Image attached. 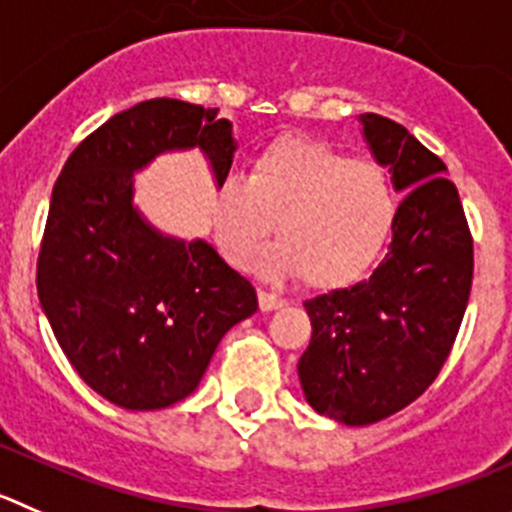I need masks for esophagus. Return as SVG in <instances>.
Masks as SVG:
<instances>
[{
  "mask_svg": "<svg viewBox=\"0 0 512 512\" xmlns=\"http://www.w3.org/2000/svg\"><path fill=\"white\" fill-rule=\"evenodd\" d=\"M257 300H260V310H265V313L285 308V305H288V300L280 298V295H275V293H267V290H260V293H257Z\"/></svg>",
  "mask_w": 512,
  "mask_h": 512,
  "instance_id": "34e87169",
  "label": "esophagus"
}]
</instances>
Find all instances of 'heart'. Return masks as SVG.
<instances>
[{
	"label": "heart",
	"mask_w": 512,
	"mask_h": 512,
	"mask_svg": "<svg viewBox=\"0 0 512 512\" xmlns=\"http://www.w3.org/2000/svg\"><path fill=\"white\" fill-rule=\"evenodd\" d=\"M396 197L374 161L305 136H280L260 148L245 179H224L209 222L219 255L245 267L275 232L283 240L257 260L270 278L303 275L313 288L356 283L384 252Z\"/></svg>",
	"instance_id": "obj_1"
}]
</instances>
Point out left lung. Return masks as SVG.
<instances>
[{
    "instance_id": "obj_1",
    "label": "left lung",
    "mask_w": 512,
    "mask_h": 512,
    "mask_svg": "<svg viewBox=\"0 0 512 512\" xmlns=\"http://www.w3.org/2000/svg\"><path fill=\"white\" fill-rule=\"evenodd\" d=\"M376 164L404 194L381 265L351 288L305 300L303 394L318 414L364 427L391 417L437 379L472 288V237L447 166L399 123L358 116Z\"/></svg>"
}]
</instances>
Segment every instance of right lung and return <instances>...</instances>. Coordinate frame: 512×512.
Listing matches in <instances>:
<instances>
[{
    "label": "right lung",
    "instance_id": "add662e5",
    "mask_svg": "<svg viewBox=\"0 0 512 512\" xmlns=\"http://www.w3.org/2000/svg\"><path fill=\"white\" fill-rule=\"evenodd\" d=\"M217 108L154 98L95 128L55 181L37 260V295L80 379L133 412L197 389L224 333L257 293L204 240L159 232L133 204V174L156 156L199 148L214 184L234 156Z\"/></svg>",
    "mask_w": 512,
    "mask_h": 512
}]
</instances>
